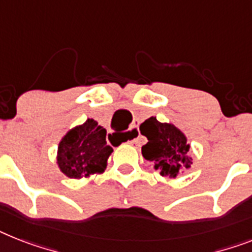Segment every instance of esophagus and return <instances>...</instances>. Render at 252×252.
I'll list each match as a JSON object with an SVG mask.
<instances>
[{"label":"esophagus","mask_w":252,"mask_h":252,"mask_svg":"<svg viewBox=\"0 0 252 252\" xmlns=\"http://www.w3.org/2000/svg\"><path fill=\"white\" fill-rule=\"evenodd\" d=\"M126 136H127L128 139H131L130 143L139 145V136H140V132H139L138 126H132V127L128 130V132H126Z\"/></svg>","instance_id":"esophagus-1"}]
</instances>
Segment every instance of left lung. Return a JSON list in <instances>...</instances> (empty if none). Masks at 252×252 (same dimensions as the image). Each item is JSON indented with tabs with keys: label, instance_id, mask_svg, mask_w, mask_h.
Masks as SVG:
<instances>
[{
	"label": "left lung",
	"instance_id": "8db88e82",
	"mask_svg": "<svg viewBox=\"0 0 252 252\" xmlns=\"http://www.w3.org/2000/svg\"><path fill=\"white\" fill-rule=\"evenodd\" d=\"M139 128L141 135L148 139V143L141 147V155L162 176L176 178L182 170L190 167V145L187 143L186 135L178 127L151 117L145 120Z\"/></svg>",
	"mask_w": 252,
	"mask_h": 252
}]
</instances>
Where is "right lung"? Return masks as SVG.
Instances as JSON below:
<instances>
[{
	"label": "right lung",
	"mask_w": 252,
	"mask_h": 252,
	"mask_svg": "<svg viewBox=\"0 0 252 252\" xmlns=\"http://www.w3.org/2000/svg\"><path fill=\"white\" fill-rule=\"evenodd\" d=\"M107 130L93 118L76 126L64 135L58 147V166L70 179L101 174L113 152L105 140Z\"/></svg>",
	"instance_id": "add662e5"
}]
</instances>
